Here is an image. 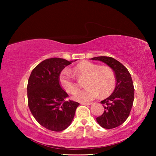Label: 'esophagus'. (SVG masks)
Returning <instances> with one entry per match:
<instances>
[{
    "label": "esophagus",
    "instance_id": "obj_1",
    "mask_svg": "<svg viewBox=\"0 0 156 156\" xmlns=\"http://www.w3.org/2000/svg\"><path fill=\"white\" fill-rule=\"evenodd\" d=\"M80 104L83 105H90L92 104V102H81Z\"/></svg>",
    "mask_w": 156,
    "mask_h": 156
}]
</instances>
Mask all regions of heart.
<instances>
[{
	"label": "heart",
	"instance_id": "1",
	"mask_svg": "<svg viewBox=\"0 0 156 156\" xmlns=\"http://www.w3.org/2000/svg\"><path fill=\"white\" fill-rule=\"evenodd\" d=\"M73 72L78 78H86L84 90L79 91L73 99L79 102H87L99 96L107 97L114 90L116 79L114 73L107 66H100L89 61H83L73 68ZM59 83L64 90L71 94H75L79 90V86L70 71L66 69L59 75Z\"/></svg>",
	"mask_w": 156,
	"mask_h": 156
}]
</instances>
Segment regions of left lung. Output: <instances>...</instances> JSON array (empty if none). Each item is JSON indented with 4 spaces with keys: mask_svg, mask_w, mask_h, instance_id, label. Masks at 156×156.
I'll list each match as a JSON object with an SVG mask.
<instances>
[{
    "mask_svg": "<svg viewBox=\"0 0 156 156\" xmlns=\"http://www.w3.org/2000/svg\"><path fill=\"white\" fill-rule=\"evenodd\" d=\"M91 60L105 62L115 73V88L109 97L100 102L105 111L96 118V120L105 129L115 128L125 122L133 106L134 87L131 74L122 63L112 57L98 56L92 58Z\"/></svg>",
    "mask_w": 156,
    "mask_h": 156,
    "instance_id": "8db88e82",
    "label": "left lung"
}]
</instances>
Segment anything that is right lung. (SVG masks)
<instances>
[{
	"label": "right lung",
	"instance_id": "add662e5",
	"mask_svg": "<svg viewBox=\"0 0 156 156\" xmlns=\"http://www.w3.org/2000/svg\"><path fill=\"white\" fill-rule=\"evenodd\" d=\"M73 60L52 58L43 60L31 73L27 84L28 106L41 126L53 131L67 129L80 105L69 96L59 83V75Z\"/></svg>",
	"mask_w": 156,
	"mask_h": 156
}]
</instances>
